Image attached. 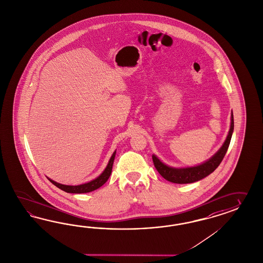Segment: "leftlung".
<instances>
[{
    "label": "left lung",
    "mask_w": 263,
    "mask_h": 263,
    "mask_svg": "<svg viewBox=\"0 0 263 263\" xmlns=\"http://www.w3.org/2000/svg\"><path fill=\"white\" fill-rule=\"evenodd\" d=\"M233 128H234V121H233V115L231 114V128L222 147L216 152L210 159L207 160L206 162L200 164L199 166L188 167H168L164 163H162L155 155H152L154 167H156L160 175H162L166 180L173 183H193V182L199 181L200 179L206 177L207 175H210L211 173H213L221 164L231 143Z\"/></svg>",
    "instance_id": "left-lung-1"
}]
</instances>
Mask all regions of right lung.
I'll use <instances>...</instances> for the list:
<instances>
[{
  "instance_id": "1",
  "label": "right lung",
  "mask_w": 263,
  "mask_h": 263,
  "mask_svg": "<svg viewBox=\"0 0 263 263\" xmlns=\"http://www.w3.org/2000/svg\"><path fill=\"white\" fill-rule=\"evenodd\" d=\"M116 156V152L112 153L111 159L109 161L108 165L106 168L104 170L103 173L99 175L98 177H96V179L89 181L88 183L81 184L77 186H71V185H64V184L58 183L56 181L48 178L52 183L57 186L58 188H60L61 190L66 192V193H73V194H82V193H88V192H92L100 188L104 183H106V181L109 179L110 175H111V168H112V164H114V160Z\"/></svg>"
}]
</instances>
